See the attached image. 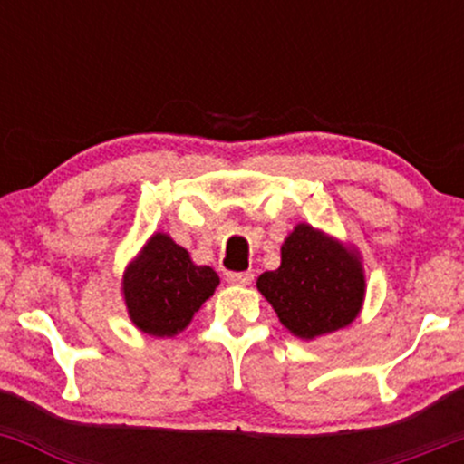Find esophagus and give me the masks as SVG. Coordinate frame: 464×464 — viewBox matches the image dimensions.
<instances>
[{"label": "esophagus", "mask_w": 464, "mask_h": 464, "mask_svg": "<svg viewBox=\"0 0 464 464\" xmlns=\"http://www.w3.org/2000/svg\"><path fill=\"white\" fill-rule=\"evenodd\" d=\"M227 281L231 285H250L253 284V273H227Z\"/></svg>", "instance_id": "esophagus-1"}]
</instances>
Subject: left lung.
I'll return each instance as SVG.
<instances>
[{"mask_svg":"<svg viewBox=\"0 0 464 464\" xmlns=\"http://www.w3.org/2000/svg\"><path fill=\"white\" fill-rule=\"evenodd\" d=\"M257 287L279 321L310 340L358 316L364 275L353 253L310 225H296L281 246V266L259 276Z\"/></svg>","mask_w":464,"mask_h":464,"instance_id":"8db88e82","label":"left lung"}]
</instances>
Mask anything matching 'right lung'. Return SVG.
<instances>
[{
    "instance_id": "1",
    "label": "right lung",
    "mask_w": 464,
    "mask_h": 464,
    "mask_svg": "<svg viewBox=\"0 0 464 464\" xmlns=\"http://www.w3.org/2000/svg\"><path fill=\"white\" fill-rule=\"evenodd\" d=\"M218 284L214 268L191 264L188 250L157 233L126 270L124 299L132 323L163 338L188 327Z\"/></svg>"
}]
</instances>
